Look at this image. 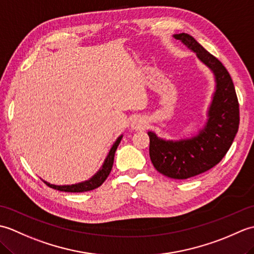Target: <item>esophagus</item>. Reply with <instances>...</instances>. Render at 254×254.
<instances>
[{
    "label": "esophagus",
    "mask_w": 254,
    "mask_h": 254,
    "mask_svg": "<svg viewBox=\"0 0 254 254\" xmlns=\"http://www.w3.org/2000/svg\"><path fill=\"white\" fill-rule=\"evenodd\" d=\"M131 127L132 128H134V130H144V128L147 127L146 119L141 116L133 118L131 122Z\"/></svg>",
    "instance_id": "esophagus-1"
}]
</instances>
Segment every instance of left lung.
<instances>
[{
	"label": "left lung",
	"instance_id": "8db88e82",
	"mask_svg": "<svg viewBox=\"0 0 254 254\" xmlns=\"http://www.w3.org/2000/svg\"><path fill=\"white\" fill-rule=\"evenodd\" d=\"M208 66L216 89L208 109L206 126L197 135L179 141H165L148 132L149 157L158 172L172 179H188L209 170L227 154L239 127V102L227 69L190 35H174Z\"/></svg>",
	"mask_w": 254,
	"mask_h": 254
}]
</instances>
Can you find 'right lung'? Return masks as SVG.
Listing matches in <instances>:
<instances>
[{"label": "right lung", "mask_w": 254, "mask_h": 254, "mask_svg": "<svg viewBox=\"0 0 254 254\" xmlns=\"http://www.w3.org/2000/svg\"><path fill=\"white\" fill-rule=\"evenodd\" d=\"M121 139H122V135L117 138V141L115 142V144L112 145L111 149L109 150V154H108L105 163H104V165H102L100 170L97 172V174L93 178H90L89 180L77 183V185H72V186H55V185H50V183H48L46 181H44V182L48 187L55 189V190L63 191V192H77V193L78 192H86V191L94 190V189L100 187L102 183L105 182L108 176H109L110 171L112 169L116 150L119 146V144H120Z\"/></svg>", "instance_id": "add662e5"}]
</instances>
